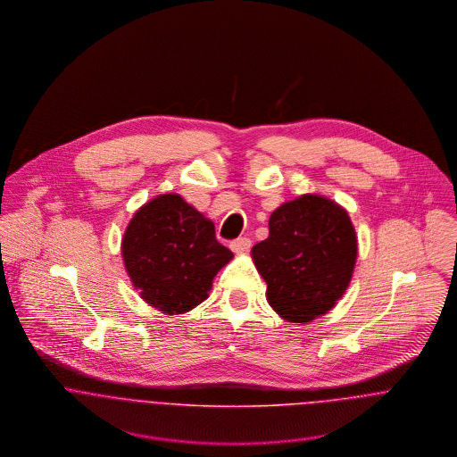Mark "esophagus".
<instances>
[{"mask_svg": "<svg viewBox=\"0 0 457 457\" xmlns=\"http://www.w3.org/2000/svg\"><path fill=\"white\" fill-rule=\"evenodd\" d=\"M250 248H252V241L248 237H239V239L230 243V250L237 255H243V253L250 252Z\"/></svg>", "mask_w": 457, "mask_h": 457, "instance_id": "obj_1", "label": "esophagus"}]
</instances>
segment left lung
<instances>
[{"mask_svg": "<svg viewBox=\"0 0 457 457\" xmlns=\"http://www.w3.org/2000/svg\"><path fill=\"white\" fill-rule=\"evenodd\" d=\"M267 303L287 322L308 324L334 308L350 285L357 236L348 212L327 196H297L269 218V237L252 248Z\"/></svg>", "mask_w": 457, "mask_h": 457, "instance_id": "obj_1", "label": "left lung"}]
</instances>
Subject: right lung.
I'll return each instance as SVG.
<instances>
[{"label":"right lung","instance_id":"add662e5","mask_svg":"<svg viewBox=\"0 0 457 457\" xmlns=\"http://www.w3.org/2000/svg\"><path fill=\"white\" fill-rule=\"evenodd\" d=\"M121 255L140 297L167 315L205 301L214 276L234 257L218 243L214 223L178 194L154 196L137 209Z\"/></svg>","mask_w":457,"mask_h":457}]
</instances>
